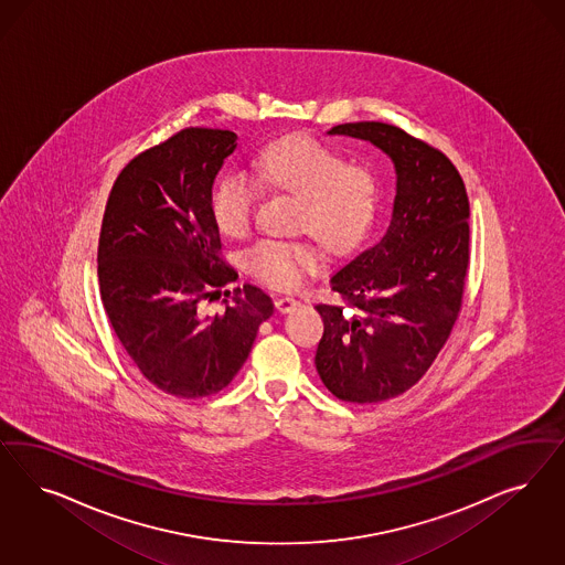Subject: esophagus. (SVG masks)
Masks as SVG:
<instances>
[{"label": "esophagus", "mask_w": 565, "mask_h": 565, "mask_svg": "<svg viewBox=\"0 0 565 565\" xmlns=\"http://www.w3.org/2000/svg\"><path fill=\"white\" fill-rule=\"evenodd\" d=\"M274 306H276V310L280 311V313H289V311L295 310L299 306V301L291 297V295H282V297L274 299Z\"/></svg>", "instance_id": "1"}]
</instances>
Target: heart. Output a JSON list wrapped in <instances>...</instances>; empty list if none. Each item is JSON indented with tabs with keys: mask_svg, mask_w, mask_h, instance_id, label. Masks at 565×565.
Wrapping results in <instances>:
<instances>
[{
	"mask_svg": "<svg viewBox=\"0 0 565 565\" xmlns=\"http://www.w3.org/2000/svg\"><path fill=\"white\" fill-rule=\"evenodd\" d=\"M255 177L274 189L299 195L297 226L322 238L330 249H353L367 235L379 210V181L370 168L349 164L320 141L292 135L264 147L254 160ZM257 182L228 170L210 193V212L220 231L241 237L249 231ZM249 273L274 289H295L322 264L310 241L262 238L245 254Z\"/></svg>",
	"mask_w": 565,
	"mask_h": 565,
	"instance_id": "1",
	"label": "heart"
}]
</instances>
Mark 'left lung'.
<instances>
[{
  "label": "left lung",
  "mask_w": 565,
  "mask_h": 565,
  "mask_svg": "<svg viewBox=\"0 0 565 565\" xmlns=\"http://www.w3.org/2000/svg\"><path fill=\"white\" fill-rule=\"evenodd\" d=\"M393 160L397 193L383 238L330 278L343 303H318L316 370L337 399L381 403L412 388L456 327L470 266V201L454 162L386 122L328 130Z\"/></svg>",
  "instance_id": "left-lung-1"
}]
</instances>
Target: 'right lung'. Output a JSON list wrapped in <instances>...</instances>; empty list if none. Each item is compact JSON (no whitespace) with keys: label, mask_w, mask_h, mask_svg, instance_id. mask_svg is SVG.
<instances>
[{"label":"right lung","mask_w":565,"mask_h":565,"mask_svg":"<svg viewBox=\"0 0 565 565\" xmlns=\"http://www.w3.org/2000/svg\"><path fill=\"white\" fill-rule=\"evenodd\" d=\"M237 135L182 128L128 162L109 191L97 247L104 310L128 358L179 399L216 395L249 358L273 299L222 259L210 193Z\"/></svg>","instance_id":"obj_1"}]
</instances>
